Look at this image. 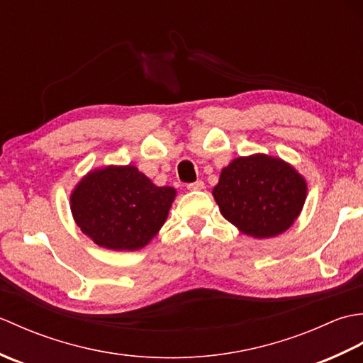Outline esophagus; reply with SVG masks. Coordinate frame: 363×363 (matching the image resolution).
Listing matches in <instances>:
<instances>
[{"label":"esophagus","instance_id":"obj_1","mask_svg":"<svg viewBox=\"0 0 363 363\" xmlns=\"http://www.w3.org/2000/svg\"><path fill=\"white\" fill-rule=\"evenodd\" d=\"M187 189L189 190H201V189H204V182L203 181L190 182V184H187Z\"/></svg>","mask_w":363,"mask_h":363}]
</instances>
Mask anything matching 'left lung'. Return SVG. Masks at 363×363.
<instances>
[{
    "instance_id": "left-lung-1",
    "label": "left lung",
    "mask_w": 363,
    "mask_h": 363,
    "mask_svg": "<svg viewBox=\"0 0 363 363\" xmlns=\"http://www.w3.org/2000/svg\"><path fill=\"white\" fill-rule=\"evenodd\" d=\"M213 198L240 233L268 238L285 233L303 209L307 184L282 159L252 154L221 169Z\"/></svg>"
}]
</instances>
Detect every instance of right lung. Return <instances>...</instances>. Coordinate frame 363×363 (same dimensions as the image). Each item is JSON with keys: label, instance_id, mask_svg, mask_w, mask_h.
Segmentation results:
<instances>
[{"label": "right lung", "instance_id": "add662e5", "mask_svg": "<svg viewBox=\"0 0 363 363\" xmlns=\"http://www.w3.org/2000/svg\"><path fill=\"white\" fill-rule=\"evenodd\" d=\"M173 187L154 186L134 165L98 168L70 196L76 225L98 246L135 251L151 242L174 201Z\"/></svg>", "mask_w": 363, "mask_h": 363}]
</instances>
